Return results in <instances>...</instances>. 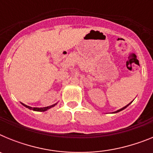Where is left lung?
Instances as JSON below:
<instances>
[{
  "label": "left lung",
  "instance_id": "1",
  "mask_svg": "<svg viewBox=\"0 0 153 153\" xmlns=\"http://www.w3.org/2000/svg\"><path fill=\"white\" fill-rule=\"evenodd\" d=\"M131 102H130V103H131ZM130 103H129V104H128V105H126V106H124V107H123V108H122V109H118V110H117V111H116V112H113V113H118V112H120V111H122L123 109H126V107H127V106H129V104H130Z\"/></svg>",
  "mask_w": 153,
  "mask_h": 153
}]
</instances>
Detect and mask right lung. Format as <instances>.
<instances>
[{
  "label": "right lung",
  "instance_id": "obj_1",
  "mask_svg": "<svg viewBox=\"0 0 153 153\" xmlns=\"http://www.w3.org/2000/svg\"><path fill=\"white\" fill-rule=\"evenodd\" d=\"M21 104H22L23 106H24L25 107L28 108V109H32V110H33V111H38V112H44V111H47V109H51V108L53 107L54 106H56V103L53 104V105H51V106H47V107H43V108H37V107H30V106H27V105H25V104L22 103L21 102Z\"/></svg>",
  "mask_w": 153,
  "mask_h": 153
}]
</instances>
